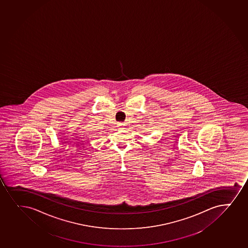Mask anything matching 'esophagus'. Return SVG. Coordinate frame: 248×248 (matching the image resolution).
<instances>
[{
  "instance_id": "esophagus-1",
  "label": "esophagus",
  "mask_w": 248,
  "mask_h": 248,
  "mask_svg": "<svg viewBox=\"0 0 248 248\" xmlns=\"http://www.w3.org/2000/svg\"><path fill=\"white\" fill-rule=\"evenodd\" d=\"M118 128H119V129H124V124H122V123H119V124H118Z\"/></svg>"
}]
</instances>
